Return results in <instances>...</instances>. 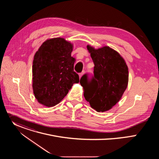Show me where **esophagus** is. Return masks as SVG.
I'll use <instances>...</instances> for the list:
<instances>
[{
    "label": "esophagus",
    "instance_id": "1",
    "mask_svg": "<svg viewBox=\"0 0 159 159\" xmlns=\"http://www.w3.org/2000/svg\"><path fill=\"white\" fill-rule=\"evenodd\" d=\"M84 74V72H81V73H79V77L80 78L82 76V75Z\"/></svg>",
    "mask_w": 159,
    "mask_h": 159
}]
</instances>
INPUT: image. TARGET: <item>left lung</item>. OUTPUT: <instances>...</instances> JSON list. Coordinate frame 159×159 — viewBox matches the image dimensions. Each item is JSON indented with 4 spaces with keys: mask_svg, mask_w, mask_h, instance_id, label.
I'll return each mask as SVG.
<instances>
[{
    "mask_svg": "<svg viewBox=\"0 0 159 159\" xmlns=\"http://www.w3.org/2000/svg\"><path fill=\"white\" fill-rule=\"evenodd\" d=\"M94 63V76L90 81L84 74L80 83L84 89L87 101L98 112L111 109L120 100L127 87L128 69L120 55L109 47L95 50L87 45Z\"/></svg>",
    "mask_w": 159,
    "mask_h": 159,
    "instance_id": "left-lung-1",
    "label": "left lung"
}]
</instances>
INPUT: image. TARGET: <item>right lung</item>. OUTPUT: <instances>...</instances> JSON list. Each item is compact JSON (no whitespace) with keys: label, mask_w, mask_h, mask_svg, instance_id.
Segmentation results:
<instances>
[{"label":"right lung","mask_w":159,"mask_h":159,"mask_svg":"<svg viewBox=\"0 0 159 159\" xmlns=\"http://www.w3.org/2000/svg\"><path fill=\"white\" fill-rule=\"evenodd\" d=\"M72 44L61 38L44 41L36 53L33 65V89L38 101L47 107L58 104L79 76L74 70Z\"/></svg>","instance_id":"right-lung-1"}]
</instances>
